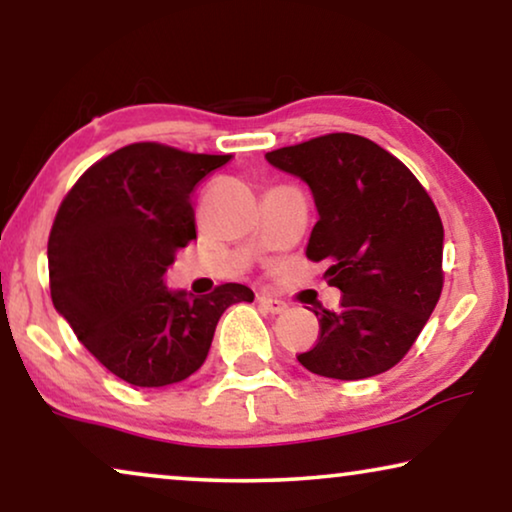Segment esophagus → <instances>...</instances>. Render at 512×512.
Returning <instances> with one entry per match:
<instances>
[{
	"mask_svg": "<svg viewBox=\"0 0 512 512\" xmlns=\"http://www.w3.org/2000/svg\"><path fill=\"white\" fill-rule=\"evenodd\" d=\"M258 305H261L263 310L270 312V314H282V312L289 310V305H286L284 300L272 298V296H265V293H261V296H258Z\"/></svg>",
	"mask_w": 512,
	"mask_h": 512,
	"instance_id": "34e87169",
	"label": "esophagus"
}]
</instances>
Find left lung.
<instances>
[{
  "instance_id": "left-lung-1",
  "label": "left lung",
  "mask_w": 512,
  "mask_h": 512,
  "mask_svg": "<svg viewBox=\"0 0 512 512\" xmlns=\"http://www.w3.org/2000/svg\"><path fill=\"white\" fill-rule=\"evenodd\" d=\"M310 186L319 221L307 258L342 291L321 310L319 338L298 361L314 375L363 380L394 368L443 291V221L401 160L366 137L333 132L265 153Z\"/></svg>"
}]
</instances>
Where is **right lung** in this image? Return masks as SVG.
<instances>
[{
    "instance_id": "right-lung-1",
    "label": "right lung",
    "mask_w": 512,
    "mask_h": 512,
    "mask_svg": "<svg viewBox=\"0 0 512 512\" xmlns=\"http://www.w3.org/2000/svg\"><path fill=\"white\" fill-rule=\"evenodd\" d=\"M228 160L156 142L123 146L81 174L55 216L48 237L55 310L104 368L135 387L193 375L221 314L254 300L244 284L193 296L163 282L174 254L195 240L193 188Z\"/></svg>"
}]
</instances>
